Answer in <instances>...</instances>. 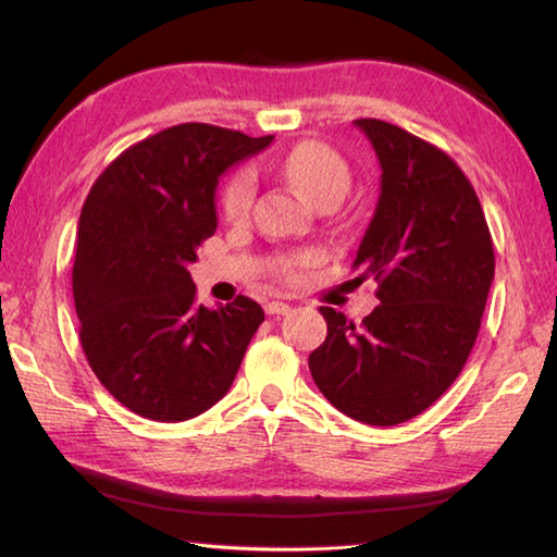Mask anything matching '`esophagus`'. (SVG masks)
Returning a JSON list of instances; mask_svg holds the SVG:
<instances>
[{"label":"esophagus","instance_id":"obj_1","mask_svg":"<svg viewBox=\"0 0 557 557\" xmlns=\"http://www.w3.org/2000/svg\"><path fill=\"white\" fill-rule=\"evenodd\" d=\"M292 311V306L285 301H268L265 304V313L268 315H287Z\"/></svg>","mask_w":557,"mask_h":557}]
</instances>
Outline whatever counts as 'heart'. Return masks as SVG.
<instances>
[{
	"instance_id": "1",
	"label": "heart",
	"mask_w": 557,
	"mask_h": 557,
	"mask_svg": "<svg viewBox=\"0 0 557 557\" xmlns=\"http://www.w3.org/2000/svg\"><path fill=\"white\" fill-rule=\"evenodd\" d=\"M280 172L292 184L294 191L304 196L311 203H321L325 198H342L347 194L351 174L347 160L335 148H330L323 140H301L294 146L285 158L280 160ZM253 176L248 172H234L220 191V210L222 215L239 222L248 215L253 203ZM315 265V253L294 251L277 258L275 275L285 282H299L304 272Z\"/></svg>"
}]
</instances>
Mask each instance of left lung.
Wrapping results in <instances>:
<instances>
[{
    "label": "left lung",
    "instance_id": "left-lung-1",
    "mask_svg": "<svg viewBox=\"0 0 557 557\" xmlns=\"http://www.w3.org/2000/svg\"><path fill=\"white\" fill-rule=\"evenodd\" d=\"M381 160V198L354 260L381 304L361 325L323 306L311 351L318 389L369 425L419 417L455 383L481 327L495 272L474 186L437 146L381 120H357Z\"/></svg>",
    "mask_w": 557,
    "mask_h": 557
}]
</instances>
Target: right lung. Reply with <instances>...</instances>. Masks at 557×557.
I'll return each mask as SVG.
<instances>
[{"mask_svg":"<svg viewBox=\"0 0 557 557\" xmlns=\"http://www.w3.org/2000/svg\"><path fill=\"white\" fill-rule=\"evenodd\" d=\"M270 140L198 122L170 126L112 160L83 203L71 275L81 347L108 393L138 417L174 423L208 411L265 321L242 294L215 311L196 304L186 265L218 230L220 174Z\"/></svg>","mask_w":557,"mask_h":557,"instance_id":"add662e5","label":"right lung"}]
</instances>
